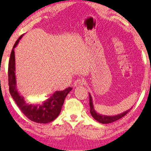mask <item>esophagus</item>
<instances>
[{
    "label": "esophagus",
    "mask_w": 151,
    "mask_h": 151,
    "mask_svg": "<svg viewBox=\"0 0 151 151\" xmlns=\"http://www.w3.org/2000/svg\"><path fill=\"white\" fill-rule=\"evenodd\" d=\"M84 85V80L83 78H77L76 80L74 82V86H82Z\"/></svg>",
    "instance_id": "1"
}]
</instances>
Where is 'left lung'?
Segmentation results:
<instances>
[{
	"label": "left lung",
	"instance_id": "8db88e82",
	"mask_svg": "<svg viewBox=\"0 0 151 151\" xmlns=\"http://www.w3.org/2000/svg\"><path fill=\"white\" fill-rule=\"evenodd\" d=\"M89 104H90V112L92 116H93L96 121L103 124H109V123H111V122L118 121L119 119L122 118L124 115H126L128 112L131 111L132 109V108L128 110V111H126L125 112H122V113L120 114H117V115H115V116L103 115V114H101L98 113V112H96L95 111V110H94L93 103V99H92V96L90 93H89Z\"/></svg>",
	"mask_w": 151,
	"mask_h": 151
}]
</instances>
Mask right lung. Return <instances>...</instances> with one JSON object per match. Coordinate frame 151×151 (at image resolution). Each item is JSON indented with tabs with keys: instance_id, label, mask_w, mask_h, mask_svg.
Here are the masks:
<instances>
[{
	"instance_id": "obj_1",
	"label": "right lung",
	"mask_w": 151,
	"mask_h": 151,
	"mask_svg": "<svg viewBox=\"0 0 151 151\" xmlns=\"http://www.w3.org/2000/svg\"><path fill=\"white\" fill-rule=\"evenodd\" d=\"M23 35L17 39L12 48L9 63V91L12 99L25 116L30 121L37 123H48L54 121L59 115L64 101L72 88L68 87L62 91H56L47 100L40 103H27L24 97L18 92L15 75L14 48L19 44Z\"/></svg>"
}]
</instances>
